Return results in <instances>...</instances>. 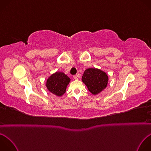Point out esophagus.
Wrapping results in <instances>:
<instances>
[{
    "mask_svg": "<svg viewBox=\"0 0 151 151\" xmlns=\"http://www.w3.org/2000/svg\"><path fill=\"white\" fill-rule=\"evenodd\" d=\"M73 78L75 79V80H77L78 79V76L76 75H74L73 76Z\"/></svg>",
    "mask_w": 151,
    "mask_h": 151,
    "instance_id": "1",
    "label": "esophagus"
}]
</instances>
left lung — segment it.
Listing matches in <instances>:
<instances>
[{"label":"left lung","instance_id":"1","mask_svg":"<svg viewBox=\"0 0 151 151\" xmlns=\"http://www.w3.org/2000/svg\"><path fill=\"white\" fill-rule=\"evenodd\" d=\"M82 82L93 95H97L107 86L109 77L107 73L96 68H88L84 72Z\"/></svg>","mask_w":151,"mask_h":151}]
</instances>
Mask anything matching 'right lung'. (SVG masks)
I'll use <instances>...</instances> for the list:
<instances>
[{
    "mask_svg": "<svg viewBox=\"0 0 151 151\" xmlns=\"http://www.w3.org/2000/svg\"><path fill=\"white\" fill-rule=\"evenodd\" d=\"M70 82V79L64 73L56 72L52 74L47 80L45 86L47 89L58 96H62Z\"/></svg>",
    "mask_w": 151,
    "mask_h": 151,
    "instance_id": "1",
    "label": "right lung"
}]
</instances>
